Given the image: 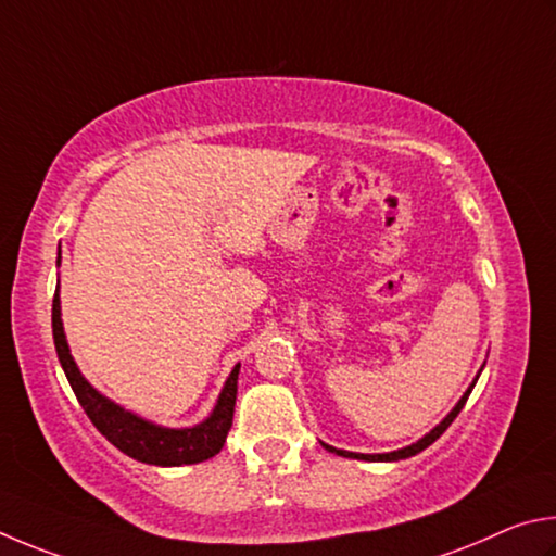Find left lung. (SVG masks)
<instances>
[{"instance_id": "obj_1", "label": "left lung", "mask_w": 556, "mask_h": 556, "mask_svg": "<svg viewBox=\"0 0 556 556\" xmlns=\"http://www.w3.org/2000/svg\"><path fill=\"white\" fill-rule=\"evenodd\" d=\"M476 381H479V378H476ZM476 386V383H473ZM473 386L469 388V391L464 393V397L459 403H456V407L454 410L444 417V420L434 427V430L430 432V434H425L420 442H415V444H410V446H405V450H397V452H391V454H354V452H344V450H334V446H329V444H323L327 452H334V454H339V456H354V459H364V462H397V459H407V456H415V454H420L422 450H427V446H430L432 442H437L440 440V437L446 432V427H450L454 420H456V415L462 413V407L466 405V401H469V395H471V391H473Z\"/></svg>"}]
</instances>
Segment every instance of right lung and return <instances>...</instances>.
I'll use <instances>...</instances> for the list:
<instances>
[{
  "label": "right lung",
  "instance_id": "right-lung-1",
  "mask_svg": "<svg viewBox=\"0 0 556 556\" xmlns=\"http://www.w3.org/2000/svg\"><path fill=\"white\" fill-rule=\"evenodd\" d=\"M58 261H61V253H58ZM53 342L58 362L63 366L77 403L83 405V410L90 417L97 430H100L116 450L131 456V459L153 466L200 464L204 459H210V456L219 454L224 442H227V434L233 420V403H237L239 366H233V371L229 374L227 383H224V391L207 420L198 427H190V430H165V427L146 422L141 417L126 413L119 405L106 401V397L97 393L94 388L85 381L83 374L77 371L71 349H67L65 342L58 290L53 295Z\"/></svg>",
  "mask_w": 556,
  "mask_h": 556
}]
</instances>
